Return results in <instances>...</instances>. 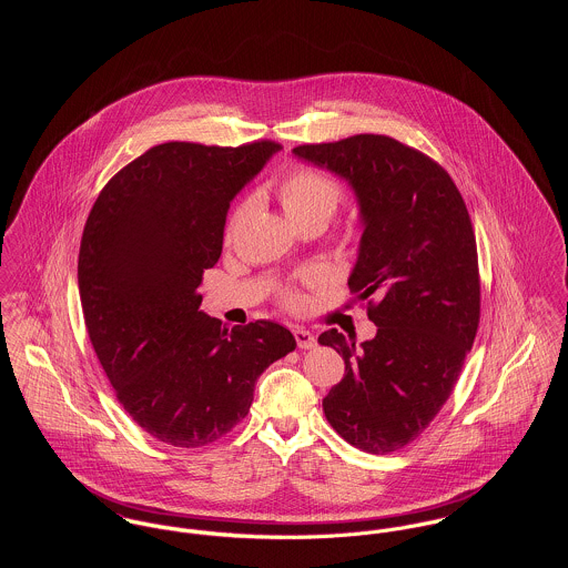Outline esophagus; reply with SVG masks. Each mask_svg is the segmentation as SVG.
I'll return each mask as SVG.
<instances>
[{
	"label": "esophagus",
	"instance_id": "esophagus-1",
	"mask_svg": "<svg viewBox=\"0 0 568 568\" xmlns=\"http://www.w3.org/2000/svg\"><path fill=\"white\" fill-rule=\"evenodd\" d=\"M293 334H295V341H297V345H300L302 349H313V347H317V338H315L313 332H308V329H304V327H295Z\"/></svg>",
	"mask_w": 568,
	"mask_h": 568
}]
</instances>
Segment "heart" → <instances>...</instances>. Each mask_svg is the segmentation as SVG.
I'll return each instance as SVG.
<instances>
[{
    "mask_svg": "<svg viewBox=\"0 0 568 568\" xmlns=\"http://www.w3.org/2000/svg\"><path fill=\"white\" fill-rule=\"evenodd\" d=\"M277 194H280L284 212L297 225V223H304V221H311V219L327 221L334 214V210H336V205L343 196V187H341L338 181H334L332 176H327L315 168H295L280 181ZM246 210H248V201H244L234 210V214L230 219V225H227L230 236L241 225ZM324 280V271H308V273L302 275L304 284H320ZM280 300L291 311H300L306 304L304 295L295 286H286L280 293Z\"/></svg>",
    "mask_w": 568,
    "mask_h": 568,
    "instance_id": "obj_1",
    "label": "heart"
}]
</instances>
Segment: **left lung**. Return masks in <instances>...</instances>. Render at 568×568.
<instances>
[{
    "instance_id": "obj_1",
    "label": "left lung",
    "mask_w": 568,
    "mask_h": 568,
    "mask_svg": "<svg viewBox=\"0 0 568 568\" xmlns=\"http://www.w3.org/2000/svg\"><path fill=\"white\" fill-rule=\"evenodd\" d=\"M356 194L363 236L349 291L378 332L356 345L336 327L320 336L345 361L324 398L332 428L387 455L413 442L450 398L470 352L481 282L468 207L450 174L387 135H352L293 149Z\"/></svg>"
}]
</instances>
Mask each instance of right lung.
I'll return each mask as SVG.
<instances>
[{"label": "right lung", "mask_w": 568, "mask_h": 568, "mask_svg": "<svg viewBox=\"0 0 568 568\" xmlns=\"http://www.w3.org/2000/svg\"><path fill=\"white\" fill-rule=\"evenodd\" d=\"M280 144L168 142L124 165L82 232L79 291L95 356L155 439L201 448L248 413L260 374L297 347L273 322L225 327L199 311L232 199Z\"/></svg>", "instance_id": "right-lung-1"}]
</instances>
